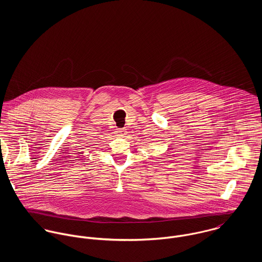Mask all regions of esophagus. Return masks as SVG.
Wrapping results in <instances>:
<instances>
[{
	"instance_id": "esophagus-1",
	"label": "esophagus",
	"mask_w": 262,
	"mask_h": 262,
	"mask_svg": "<svg viewBox=\"0 0 262 262\" xmlns=\"http://www.w3.org/2000/svg\"><path fill=\"white\" fill-rule=\"evenodd\" d=\"M117 133H118L119 136H122V137H123V136L125 135V129H118Z\"/></svg>"
}]
</instances>
